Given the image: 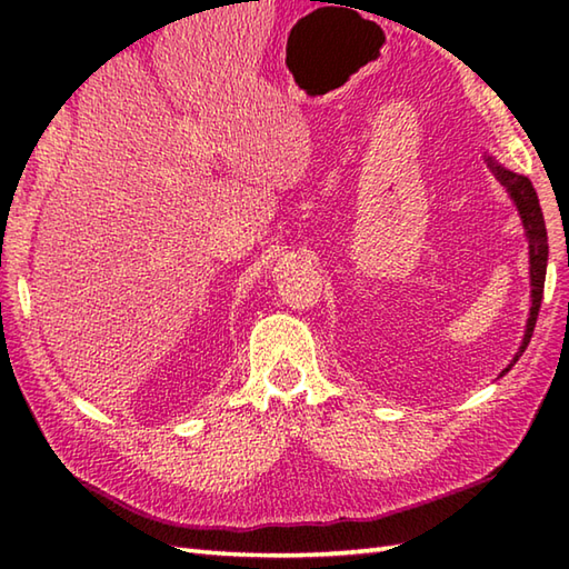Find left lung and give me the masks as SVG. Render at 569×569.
Returning <instances> with one entry per match:
<instances>
[{
  "label": "left lung",
  "mask_w": 569,
  "mask_h": 569,
  "mask_svg": "<svg viewBox=\"0 0 569 569\" xmlns=\"http://www.w3.org/2000/svg\"><path fill=\"white\" fill-rule=\"evenodd\" d=\"M491 171L497 173V178L506 186V190L511 192V198L516 202L518 212H521L523 227L528 229V249H530V286H533V308H530V318L526 325V337L521 345V352H518L511 361V367L526 352V347L533 337L536 330V320H538V310H540V300H542V286H546V266H548V232H546V220H542L540 212V202L536 196L533 183L526 176H518L506 171V168L497 166L489 159ZM509 371V369H506Z\"/></svg>",
  "instance_id": "obj_1"
}]
</instances>
